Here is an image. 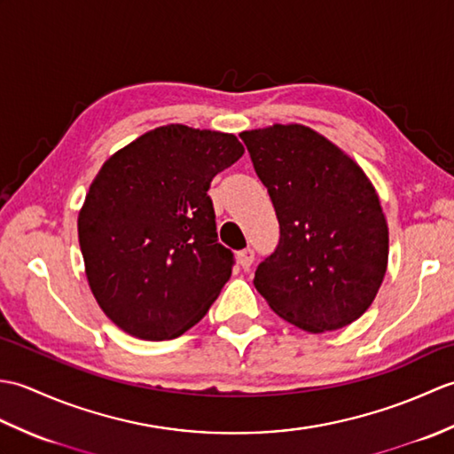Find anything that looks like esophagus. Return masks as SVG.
<instances>
[{
	"mask_svg": "<svg viewBox=\"0 0 454 454\" xmlns=\"http://www.w3.org/2000/svg\"><path fill=\"white\" fill-rule=\"evenodd\" d=\"M254 259H255L254 249L247 247V249H242V252H238V263H239V267L244 269V271H247V269L252 267Z\"/></svg>",
	"mask_w": 454,
	"mask_h": 454,
	"instance_id": "obj_1",
	"label": "esophagus"
}]
</instances>
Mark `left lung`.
Here are the masks:
<instances>
[{
  "mask_svg": "<svg viewBox=\"0 0 454 454\" xmlns=\"http://www.w3.org/2000/svg\"><path fill=\"white\" fill-rule=\"evenodd\" d=\"M281 228L254 285L271 310L304 332L353 324L387 275L388 224L359 163L304 124L239 134Z\"/></svg>",
  "mask_w": 454,
  "mask_h": 454,
  "instance_id": "8db88e82",
  "label": "left lung"
}]
</instances>
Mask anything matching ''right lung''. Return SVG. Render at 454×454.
Listing matches in <instances>:
<instances>
[{"label": "right lung", "instance_id": "add662e5", "mask_svg": "<svg viewBox=\"0 0 454 454\" xmlns=\"http://www.w3.org/2000/svg\"><path fill=\"white\" fill-rule=\"evenodd\" d=\"M234 134L166 124L114 152L78 216L85 277L122 332L173 340L208 312L232 275L207 191L242 158Z\"/></svg>", "mask_w": 454, "mask_h": 454}]
</instances>
